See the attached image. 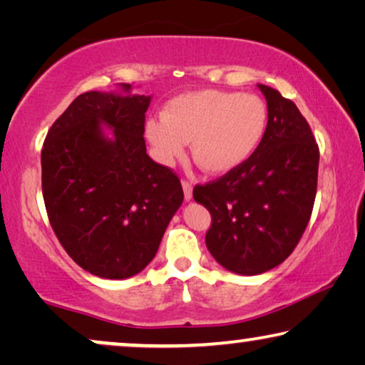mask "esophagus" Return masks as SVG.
Returning a JSON list of instances; mask_svg holds the SVG:
<instances>
[{
	"instance_id": "34e87169",
	"label": "esophagus",
	"mask_w": 365,
	"mask_h": 365,
	"mask_svg": "<svg viewBox=\"0 0 365 365\" xmlns=\"http://www.w3.org/2000/svg\"><path fill=\"white\" fill-rule=\"evenodd\" d=\"M182 191H184V199H186V201H191V199H192V184L189 181H182Z\"/></svg>"
}]
</instances>
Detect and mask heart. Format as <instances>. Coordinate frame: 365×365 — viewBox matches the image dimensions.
<instances>
[{"label":"heart","instance_id":"1","mask_svg":"<svg viewBox=\"0 0 365 365\" xmlns=\"http://www.w3.org/2000/svg\"><path fill=\"white\" fill-rule=\"evenodd\" d=\"M266 129L267 106L256 94L202 89L168 101L163 116L148 119L144 136L161 164L176 163L191 143L197 166L221 176L251 159Z\"/></svg>","mask_w":365,"mask_h":365}]
</instances>
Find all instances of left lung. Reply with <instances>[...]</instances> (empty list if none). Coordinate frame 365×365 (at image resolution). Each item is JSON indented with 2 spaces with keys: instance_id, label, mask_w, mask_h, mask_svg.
Listing matches in <instances>:
<instances>
[{
  "instance_id": "8db88e82",
  "label": "left lung",
  "mask_w": 365,
  "mask_h": 365,
  "mask_svg": "<svg viewBox=\"0 0 365 365\" xmlns=\"http://www.w3.org/2000/svg\"><path fill=\"white\" fill-rule=\"evenodd\" d=\"M257 88L267 101L261 146L241 168L192 191L212 216L209 252L241 276L286 261L306 231L317 189L319 148L307 121L276 89Z\"/></svg>"
}]
</instances>
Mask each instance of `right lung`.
<instances>
[{
  "label": "right lung",
  "mask_w": 365,
  "mask_h": 365,
  "mask_svg": "<svg viewBox=\"0 0 365 365\" xmlns=\"http://www.w3.org/2000/svg\"><path fill=\"white\" fill-rule=\"evenodd\" d=\"M88 91L59 116L41 151L49 222L69 257L103 279H126L156 256L184 192L171 169L146 154L153 96Z\"/></svg>",
  "instance_id": "right-lung-1"
}]
</instances>
